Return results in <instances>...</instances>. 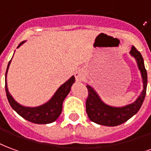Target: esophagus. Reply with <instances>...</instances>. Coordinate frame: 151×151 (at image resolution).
<instances>
[{
  "label": "esophagus",
  "instance_id": "34e87169",
  "mask_svg": "<svg viewBox=\"0 0 151 151\" xmlns=\"http://www.w3.org/2000/svg\"><path fill=\"white\" fill-rule=\"evenodd\" d=\"M75 77H76V81H78V82L82 81V80H83V71H81V70H78V71H76V72L75 73Z\"/></svg>",
  "mask_w": 151,
  "mask_h": 151
}]
</instances>
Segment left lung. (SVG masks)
Returning <instances> with one entry per match:
<instances>
[{"instance_id":"left-lung-1","label":"left lung","mask_w":151,"mask_h":151,"mask_svg":"<svg viewBox=\"0 0 151 151\" xmlns=\"http://www.w3.org/2000/svg\"><path fill=\"white\" fill-rule=\"evenodd\" d=\"M129 54L135 58L142 74L143 90L134 103L123 107H113L104 104L92 87L87 85L88 96L86 100V112L89 119L96 124L105 126H116L128 121L140 109L146 96L147 72L141 53L133 46Z\"/></svg>"}]
</instances>
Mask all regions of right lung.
Segmentation results:
<instances>
[{
	"instance_id": "obj_1",
	"label": "right lung",
	"mask_w": 151,
	"mask_h": 151,
	"mask_svg": "<svg viewBox=\"0 0 151 151\" xmlns=\"http://www.w3.org/2000/svg\"><path fill=\"white\" fill-rule=\"evenodd\" d=\"M24 42L25 41L22 42L18 45L17 48ZM10 62L11 60L8 64L6 72H5V78L7 76L8 69H9ZM74 82L75 77L71 76L68 81H66L63 84L59 87V89L56 91L55 95L53 96L50 101L38 107H25L18 104L17 101H15L13 96L9 92L6 79H5V92H6L7 99L11 107L13 108L20 116H22L24 119L27 120L32 123H35V124H49L56 121L62 113L63 102L66 98V96L68 95V93L70 92L71 87L74 83Z\"/></svg>"
}]
</instances>
